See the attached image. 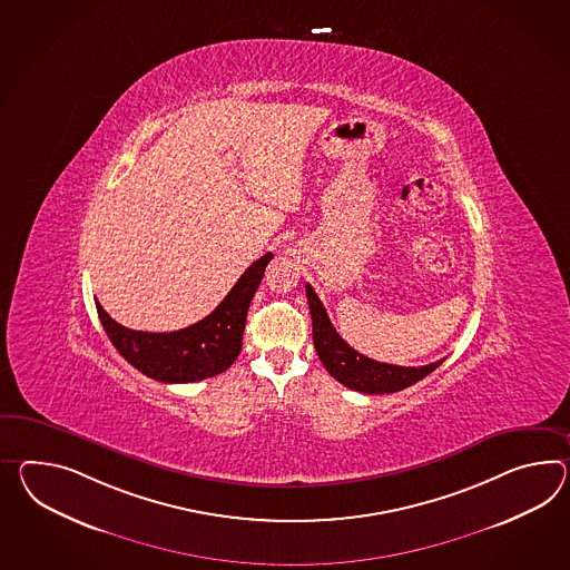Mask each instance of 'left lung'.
I'll return each mask as SVG.
<instances>
[{
    "label": "left lung",
    "instance_id": "1",
    "mask_svg": "<svg viewBox=\"0 0 570 570\" xmlns=\"http://www.w3.org/2000/svg\"><path fill=\"white\" fill-rule=\"evenodd\" d=\"M306 301L313 320V344L327 373L342 385L361 393H395L410 387L420 379L431 375L443 361L424 366H397L362 356L354 347L347 346L327 317V311L315 291L306 284Z\"/></svg>",
    "mask_w": 570,
    "mask_h": 570
}]
</instances>
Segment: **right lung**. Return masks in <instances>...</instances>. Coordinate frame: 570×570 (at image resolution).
Returning <instances> with one entry per match:
<instances>
[{
  "label": "right lung",
  "mask_w": 570,
  "mask_h": 570,
  "mask_svg": "<svg viewBox=\"0 0 570 570\" xmlns=\"http://www.w3.org/2000/svg\"><path fill=\"white\" fill-rule=\"evenodd\" d=\"M272 257V253H265L253 262L208 317L179 332L150 334L127 330L111 320L100 303H97L98 317L112 346L150 379L160 383H195L220 375L240 354L247 311Z\"/></svg>",
  "instance_id": "1"
}]
</instances>
